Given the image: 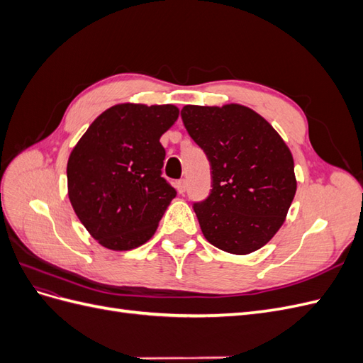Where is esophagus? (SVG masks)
Instances as JSON below:
<instances>
[{"label":"esophagus","instance_id":"esophagus-1","mask_svg":"<svg viewBox=\"0 0 363 363\" xmlns=\"http://www.w3.org/2000/svg\"><path fill=\"white\" fill-rule=\"evenodd\" d=\"M175 188H177V191H179L180 194H183L184 189H186V182H184V180H179L177 183H175Z\"/></svg>","mask_w":363,"mask_h":363}]
</instances>
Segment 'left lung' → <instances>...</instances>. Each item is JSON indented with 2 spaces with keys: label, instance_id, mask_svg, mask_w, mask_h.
I'll return each mask as SVG.
<instances>
[{
  "label": "left lung",
  "instance_id": "left-lung-1",
  "mask_svg": "<svg viewBox=\"0 0 363 363\" xmlns=\"http://www.w3.org/2000/svg\"><path fill=\"white\" fill-rule=\"evenodd\" d=\"M182 119L211 163V195L194 204L204 238L238 256L267 245L296 192L286 142L265 118L236 103L188 104Z\"/></svg>",
  "mask_w": 363,
  "mask_h": 363
}]
</instances>
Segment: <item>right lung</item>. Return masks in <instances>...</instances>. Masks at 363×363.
<instances>
[{
	"mask_svg": "<svg viewBox=\"0 0 363 363\" xmlns=\"http://www.w3.org/2000/svg\"><path fill=\"white\" fill-rule=\"evenodd\" d=\"M174 104L108 107L72 148L68 196L98 244L112 251L144 245L175 196L162 177L160 138L179 118Z\"/></svg>",
	"mask_w": 363,
	"mask_h": 363,
	"instance_id": "1",
	"label": "right lung"
}]
</instances>
